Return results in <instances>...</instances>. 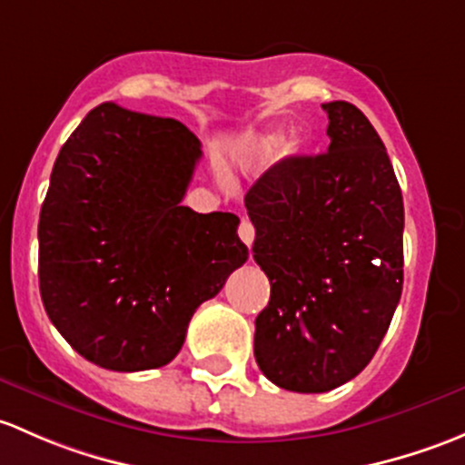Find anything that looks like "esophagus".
<instances>
[{
	"mask_svg": "<svg viewBox=\"0 0 465 465\" xmlns=\"http://www.w3.org/2000/svg\"><path fill=\"white\" fill-rule=\"evenodd\" d=\"M239 237H242V242L246 243L248 248H251L252 242H255V226H252L248 219H242V223H239Z\"/></svg>",
	"mask_w": 465,
	"mask_h": 465,
	"instance_id": "obj_1",
	"label": "esophagus"
}]
</instances>
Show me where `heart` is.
<instances>
[{
    "label": "heart",
    "mask_w": 465,
    "mask_h": 465,
    "mask_svg": "<svg viewBox=\"0 0 465 465\" xmlns=\"http://www.w3.org/2000/svg\"><path fill=\"white\" fill-rule=\"evenodd\" d=\"M282 141H284V136H282L280 132H268L264 136L255 138V141L248 145L246 152L251 159H257V161L271 159V156L282 147Z\"/></svg>",
    "instance_id": "obj_1"
}]
</instances>
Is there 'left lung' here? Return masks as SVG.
<instances>
[{"instance_id": "obj_1", "label": "left lung", "mask_w": 465, "mask_h": 465, "mask_svg": "<svg viewBox=\"0 0 465 465\" xmlns=\"http://www.w3.org/2000/svg\"><path fill=\"white\" fill-rule=\"evenodd\" d=\"M329 150L271 167L246 203L252 260L271 282L255 361L300 394L361 374L403 291V194L385 145L351 103L322 104Z\"/></svg>"}]
</instances>
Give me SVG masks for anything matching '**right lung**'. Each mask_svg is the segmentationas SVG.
Wrapping results in <instances>:
<instances>
[{"instance_id":"right-lung-1","label":"right lung","mask_w":465,"mask_h":465,"mask_svg":"<svg viewBox=\"0 0 465 465\" xmlns=\"http://www.w3.org/2000/svg\"><path fill=\"white\" fill-rule=\"evenodd\" d=\"M201 159L174 118L103 103L57 154L40 213V295L83 358L112 371L167 365L190 318L248 260L232 213L181 205Z\"/></svg>"}]
</instances>
